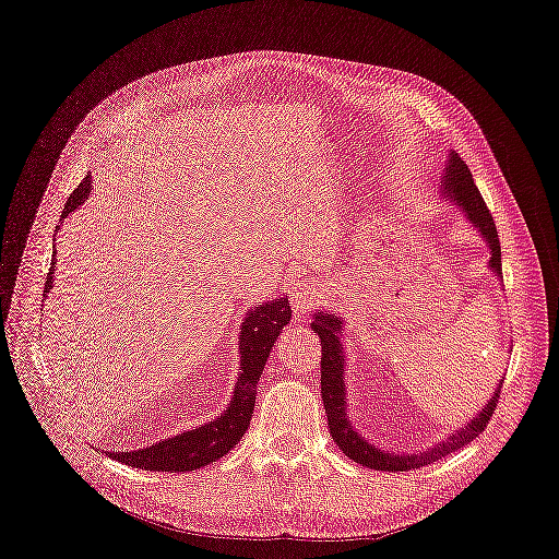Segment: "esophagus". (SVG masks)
Wrapping results in <instances>:
<instances>
[{"label": "esophagus", "instance_id": "obj_1", "mask_svg": "<svg viewBox=\"0 0 559 559\" xmlns=\"http://www.w3.org/2000/svg\"><path fill=\"white\" fill-rule=\"evenodd\" d=\"M289 300H292V309H294L296 318L302 320L318 305L320 289L311 281H298L289 287Z\"/></svg>", "mask_w": 559, "mask_h": 559}]
</instances>
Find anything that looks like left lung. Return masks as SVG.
<instances>
[{
	"mask_svg": "<svg viewBox=\"0 0 559 559\" xmlns=\"http://www.w3.org/2000/svg\"><path fill=\"white\" fill-rule=\"evenodd\" d=\"M441 195L443 200L456 204L465 217L474 224V228L480 233L489 248V270L493 276L502 278V263H500V241L496 233V224L491 213L487 211L474 177L467 168V164L459 157V153L450 151L448 164L441 177ZM344 320L335 313L318 309L311 320V331L318 333L320 344H322V368H320V391H322V402L326 411V421H329V432L335 445L355 463L361 467H370L378 472H408L417 467H426L452 452H459L467 443H472L489 424L491 413L498 404L500 389L504 378L496 384L489 402L480 408L478 415H474L463 428L454 430L448 435L443 441H437L428 445L426 450H415V452H393V450H382L376 443H370L364 439L357 428L353 426L348 417V391L344 384V368L348 364L342 333H344Z\"/></svg>",
	"mask_w": 559,
	"mask_h": 559,
	"instance_id": "8db88e82",
	"label": "left lung"
}]
</instances>
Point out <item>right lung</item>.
I'll return each mask as SVG.
<instances>
[{"label": "right lung", "mask_w": 559, "mask_h": 559, "mask_svg": "<svg viewBox=\"0 0 559 559\" xmlns=\"http://www.w3.org/2000/svg\"><path fill=\"white\" fill-rule=\"evenodd\" d=\"M90 193H92V175L87 173V177L79 183V189L70 195L61 215V224L76 209L85 204ZM61 226H57V230ZM55 257H57V250L52 252V267L48 272L44 296H48V292L52 289L55 265H57ZM289 320H292V309H289L287 296L272 298L263 305L252 307L246 313L239 331L241 333L239 335V380L235 384L228 408L219 417L193 430H183L181 435L162 439L140 450L105 452V454H109V459L124 463L129 467H138L146 472H177V474L206 467L213 461L228 454L250 428L259 378L263 373L272 346L276 344L278 335L283 333V326Z\"/></svg>", "instance_id": "add662e5"}]
</instances>
